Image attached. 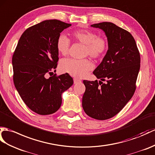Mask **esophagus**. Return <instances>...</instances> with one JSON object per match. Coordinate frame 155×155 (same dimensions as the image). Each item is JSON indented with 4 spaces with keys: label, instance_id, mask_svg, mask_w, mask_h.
Returning <instances> with one entry per match:
<instances>
[{
    "label": "esophagus",
    "instance_id": "obj_1",
    "mask_svg": "<svg viewBox=\"0 0 155 155\" xmlns=\"http://www.w3.org/2000/svg\"><path fill=\"white\" fill-rule=\"evenodd\" d=\"M73 81H74V84H77V83H79V82H81V80H79V79H78L77 78H74L73 79Z\"/></svg>",
    "mask_w": 155,
    "mask_h": 155
}]
</instances>
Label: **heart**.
<instances>
[{"label": "heart", "mask_w": 155, "mask_h": 155, "mask_svg": "<svg viewBox=\"0 0 155 155\" xmlns=\"http://www.w3.org/2000/svg\"><path fill=\"white\" fill-rule=\"evenodd\" d=\"M72 37L76 41L85 45L84 56L89 55L94 59H100L107 51V43L106 39L98 36L92 31L78 30L72 33ZM56 47L60 54L67 55L70 47L69 39L65 35H60L57 39ZM59 67L63 73H68L75 77L82 78L92 69L93 64L88 59L81 60L67 59L61 61Z\"/></svg>", "instance_id": "1"}]
</instances>
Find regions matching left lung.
Segmentation results:
<instances>
[{"instance_id": "8db88e82", "label": "left lung", "mask_w": 155, "mask_h": 155, "mask_svg": "<svg viewBox=\"0 0 155 155\" xmlns=\"http://www.w3.org/2000/svg\"><path fill=\"white\" fill-rule=\"evenodd\" d=\"M91 26L105 32L108 49L93 72L100 81H83L82 105L88 116L105 120L120 112L134 96L141 59L135 39L127 30L107 21Z\"/></svg>"}]
</instances>
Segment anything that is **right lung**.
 <instances>
[{
  "mask_svg": "<svg viewBox=\"0 0 155 155\" xmlns=\"http://www.w3.org/2000/svg\"><path fill=\"white\" fill-rule=\"evenodd\" d=\"M71 26L58 20H48L28 28L21 35L12 55L13 81L26 105L39 115L59 109L62 93L73 84L68 73L51 76L59 60L57 39Z\"/></svg>",
  "mask_w": 155,
  "mask_h": 155,
  "instance_id": "obj_1",
  "label": "right lung"
}]
</instances>
